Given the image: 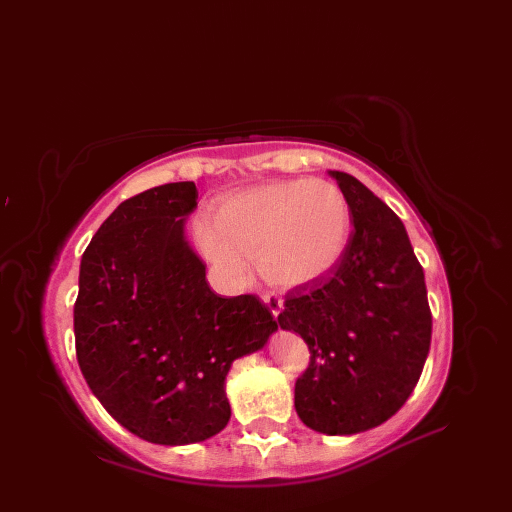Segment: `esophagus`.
Returning a JSON list of instances; mask_svg holds the SVG:
<instances>
[{
  "label": "esophagus",
  "mask_w": 512,
  "mask_h": 512,
  "mask_svg": "<svg viewBox=\"0 0 512 512\" xmlns=\"http://www.w3.org/2000/svg\"><path fill=\"white\" fill-rule=\"evenodd\" d=\"M261 299H263V303L267 305V309H270L272 311V315L278 319V315H280V311H282V299L278 297V294L276 292H263L261 294Z\"/></svg>",
  "instance_id": "1"
}]
</instances>
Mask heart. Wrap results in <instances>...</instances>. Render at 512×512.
Listing matches in <instances>:
<instances>
[{
	"label": "heart",
	"instance_id": "heart-1",
	"mask_svg": "<svg viewBox=\"0 0 512 512\" xmlns=\"http://www.w3.org/2000/svg\"><path fill=\"white\" fill-rule=\"evenodd\" d=\"M348 205L328 180H282L224 201L215 222L201 220L199 242L218 270L242 278L247 257L280 286L307 284L340 259L348 238Z\"/></svg>",
	"mask_w": 512,
	"mask_h": 512
}]
</instances>
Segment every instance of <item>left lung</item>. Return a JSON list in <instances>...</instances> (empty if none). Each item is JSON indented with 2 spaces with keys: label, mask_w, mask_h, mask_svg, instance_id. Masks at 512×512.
Returning a JSON list of instances; mask_svg holds the SVG:
<instances>
[{
  "label": "left lung",
  "mask_w": 512,
  "mask_h": 512,
  "mask_svg": "<svg viewBox=\"0 0 512 512\" xmlns=\"http://www.w3.org/2000/svg\"><path fill=\"white\" fill-rule=\"evenodd\" d=\"M353 232L328 276L286 292L282 330L301 334L309 367L294 384L301 421L328 436L388 421L419 382L432 311L405 224L355 176L330 172Z\"/></svg>",
  "instance_id": "1"
}]
</instances>
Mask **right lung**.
<instances>
[{"instance_id": "add662e5", "label": "right lung", "mask_w": 512, "mask_h": 512, "mask_svg": "<svg viewBox=\"0 0 512 512\" xmlns=\"http://www.w3.org/2000/svg\"><path fill=\"white\" fill-rule=\"evenodd\" d=\"M195 182H170L120 203L80 259L76 359L103 409L153 444L220 434L230 419L234 359L278 330L255 294L224 299L188 247Z\"/></svg>"}]
</instances>
